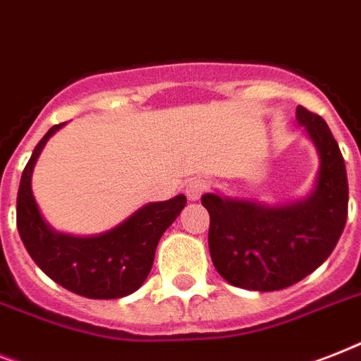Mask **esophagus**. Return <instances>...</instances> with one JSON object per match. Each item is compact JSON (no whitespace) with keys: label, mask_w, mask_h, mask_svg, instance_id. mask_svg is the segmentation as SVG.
I'll return each mask as SVG.
<instances>
[{"label":"esophagus","mask_w":361,"mask_h":361,"mask_svg":"<svg viewBox=\"0 0 361 361\" xmlns=\"http://www.w3.org/2000/svg\"><path fill=\"white\" fill-rule=\"evenodd\" d=\"M207 190V181L202 178H192L185 185V195L189 200H200V196Z\"/></svg>","instance_id":"1"}]
</instances>
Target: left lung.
<instances>
[{
  "label": "left lung",
  "mask_w": 361,
  "mask_h": 361,
  "mask_svg": "<svg viewBox=\"0 0 361 361\" xmlns=\"http://www.w3.org/2000/svg\"><path fill=\"white\" fill-rule=\"evenodd\" d=\"M298 124L317 148L315 187L304 200L265 206L207 192L209 254L231 286L278 291L312 274L338 245L347 222L348 183L341 150L319 114L297 107Z\"/></svg>",
  "instance_id": "obj_1"
}]
</instances>
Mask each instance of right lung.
<instances>
[{"label":"right lung","mask_w":361,"mask_h":361,"mask_svg":"<svg viewBox=\"0 0 361 361\" xmlns=\"http://www.w3.org/2000/svg\"><path fill=\"white\" fill-rule=\"evenodd\" d=\"M64 124L49 128L23 169L16 198L18 233L33 262L64 289L102 300L128 297L150 274L157 243L185 207L187 198L178 195L166 202L146 204L99 235L75 237L54 230L38 209L31 176L48 139Z\"/></svg>","instance_id":"add662e5"}]
</instances>
